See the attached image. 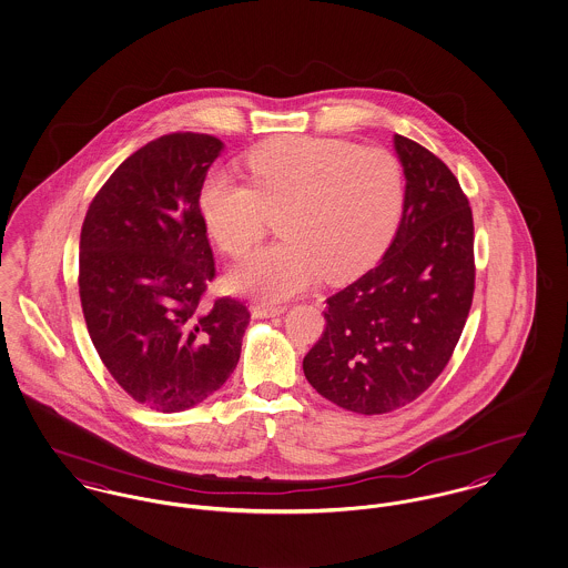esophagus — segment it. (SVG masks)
<instances>
[{"instance_id":"esophagus-1","label":"esophagus","mask_w":568,"mask_h":568,"mask_svg":"<svg viewBox=\"0 0 568 568\" xmlns=\"http://www.w3.org/2000/svg\"><path fill=\"white\" fill-rule=\"evenodd\" d=\"M286 312V305H273V303H254L252 305V314L256 318H273Z\"/></svg>"}]
</instances>
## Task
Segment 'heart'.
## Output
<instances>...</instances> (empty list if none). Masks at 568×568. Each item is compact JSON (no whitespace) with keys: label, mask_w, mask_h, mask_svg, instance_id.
Segmentation results:
<instances>
[{"label":"heart","mask_w":568,"mask_h":568,"mask_svg":"<svg viewBox=\"0 0 568 568\" xmlns=\"http://www.w3.org/2000/svg\"><path fill=\"white\" fill-rule=\"evenodd\" d=\"M250 183L210 175L199 211L215 245L243 258L277 217L284 240L256 252L229 284L256 297H295L369 267L393 240L406 185L395 155L342 139L284 136L245 155Z\"/></svg>","instance_id":"1"}]
</instances>
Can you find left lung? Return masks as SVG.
<instances>
[{"instance_id":"1","label":"left lung","mask_w":568,"mask_h":568,"mask_svg":"<svg viewBox=\"0 0 568 568\" xmlns=\"http://www.w3.org/2000/svg\"><path fill=\"white\" fill-rule=\"evenodd\" d=\"M406 175L395 240L374 270L327 298L303 358L312 387L358 415L397 410L443 374L475 295V224L447 164L395 134Z\"/></svg>"}]
</instances>
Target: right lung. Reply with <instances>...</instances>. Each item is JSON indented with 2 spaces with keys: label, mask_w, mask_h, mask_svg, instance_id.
<instances>
[{
  "label": "right lung",
  "mask_w": 568,
  "mask_h": 568,
  "mask_svg": "<svg viewBox=\"0 0 568 568\" xmlns=\"http://www.w3.org/2000/svg\"><path fill=\"white\" fill-rule=\"evenodd\" d=\"M222 141L164 134L123 160L81 229L79 295L91 342L134 402L180 413L222 387L241 355L250 310L220 297L199 192Z\"/></svg>",
  "instance_id": "add662e5"
}]
</instances>
